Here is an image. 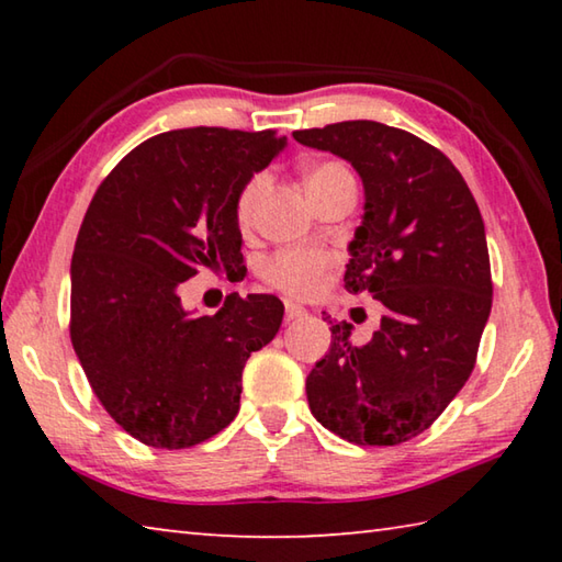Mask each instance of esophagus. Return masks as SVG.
I'll return each instance as SVG.
<instances>
[{
    "label": "esophagus",
    "mask_w": 562,
    "mask_h": 562,
    "mask_svg": "<svg viewBox=\"0 0 562 562\" xmlns=\"http://www.w3.org/2000/svg\"><path fill=\"white\" fill-rule=\"evenodd\" d=\"M302 317H307V310L300 307V304H294V302H284V322H294Z\"/></svg>",
    "instance_id": "obj_1"
}]
</instances>
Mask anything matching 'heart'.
Masks as SVG:
<instances>
[{"label":"heart","mask_w":562,"mask_h":562,"mask_svg":"<svg viewBox=\"0 0 562 562\" xmlns=\"http://www.w3.org/2000/svg\"><path fill=\"white\" fill-rule=\"evenodd\" d=\"M349 178L355 180V176H351L341 164H335V160H325V164H315L304 170V183H307L310 195L331 183H337V180H349ZM268 186H270L268 173H255L243 186L240 193H237L235 221L240 231H250L252 227L255 213H258L262 195L268 193ZM327 268H329V258L319 250H282L265 262L262 274L272 288L288 292L292 297H312V294L319 292Z\"/></svg>","instance_id":"1"}]
</instances>
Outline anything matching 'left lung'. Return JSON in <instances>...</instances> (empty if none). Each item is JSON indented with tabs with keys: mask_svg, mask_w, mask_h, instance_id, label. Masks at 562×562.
Instances as JSON below:
<instances>
[{
	"mask_svg": "<svg viewBox=\"0 0 562 562\" xmlns=\"http://www.w3.org/2000/svg\"><path fill=\"white\" fill-rule=\"evenodd\" d=\"M292 136L349 160L364 183L345 288L384 304L367 345H351L347 322L331 325L329 351L307 376L310 412L349 443H404L473 372L493 302L481 211L451 160L408 131L341 121Z\"/></svg>",
	"mask_w": 562,
	"mask_h": 562,
	"instance_id": "1",
	"label": "left lung"
}]
</instances>
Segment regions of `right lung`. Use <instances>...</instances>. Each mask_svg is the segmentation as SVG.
Here are the masks:
<instances>
[{"mask_svg": "<svg viewBox=\"0 0 562 562\" xmlns=\"http://www.w3.org/2000/svg\"><path fill=\"white\" fill-rule=\"evenodd\" d=\"M288 146L274 131L158 133L103 178L71 258V345L93 394L123 431L188 449L237 416L243 369L278 335L272 294H231L193 317L178 288L203 268L243 265L235 201Z\"/></svg>", "mask_w": 562, "mask_h": 562, "instance_id": "right-lung-1", "label": "right lung"}]
</instances>
